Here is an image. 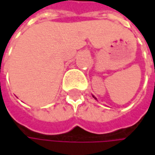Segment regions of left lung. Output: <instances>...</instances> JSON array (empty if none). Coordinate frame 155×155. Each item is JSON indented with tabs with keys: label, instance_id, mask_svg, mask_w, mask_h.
Segmentation results:
<instances>
[{
	"label": "left lung",
	"instance_id": "8db88e82",
	"mask_svg": "<svg viewBox=\"0 0 155 155\" xmlns=\"http://www.w3.org/2000/svg\"><path fill=\"white\" fill-rule=\"evenodd\" d=\"M92 97H93V98H94V99H95V100H97V99H96V98H95V97H94V96H93V95H92Z\"/></svg>",
	"mask_w": 155,
	"mask_h": 155
}]
</instances>
